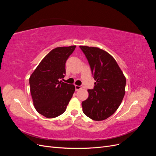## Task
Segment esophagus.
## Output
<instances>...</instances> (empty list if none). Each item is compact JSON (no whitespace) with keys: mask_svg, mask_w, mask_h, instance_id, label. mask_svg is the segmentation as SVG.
I'll use <instances>...</instances> for the list:
<instances>
[{"mask_svg":"<svg viewBox=\"0 0 156 156\" xmlns=\"http://www.w3.org/2000/svg\"><path fill=\"white\" fill-rule=\"evenodd\" d=\"M75 90H76L77 91V90H79L80 89H81V88H83V87H82V86H81V85H80V86L75 85Z\"/></svg>","mask_w":156,"mask_h":156,"instance_id":"1","label":"esophagus"}]
</instances>
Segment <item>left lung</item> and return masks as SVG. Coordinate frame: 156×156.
Instances as JSON below:
<instances>
[{
  "mask_svg": "<svg viewBox=\"0 0 156 156\" xmlns=\"http://www.w3.org/2000/svg\"><path fill=\"white\" fill-rule=\"evenodd\" d=\"M90 67L94 80L88 98L82 102L84 114L101 121L108 119L121 104L125 94L126 79L112 56L98 48L79 46Z\"/></svg>",
  "mask_w": 156,
  "mask_h": 156,
  "instance_id": "1",
  "label": "left lung"
}]
</instances>
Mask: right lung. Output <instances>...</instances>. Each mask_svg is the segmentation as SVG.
<instances>
[{"mask_svg": "<svg viewBox=\"0 0 156 156\" xmlns=\"http://www.w3.org/2000/svg\"><path fill=\"white\" fill-rule=\"evenodd\" d=\"M76 46L52 50L41 60L29 79L33 103L40 114L48 119L66 110L75 87L60 81L66 75V62Z\"/></svg>", "mask_w": 156, "mask_h": 156, "instance_id": "obj_1", "label": "right lung"}]
</instances>
